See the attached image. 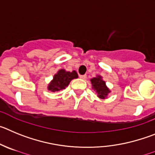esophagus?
I'll return each instance as SVG.
<instances>
[{
  "mask_svg": "<svg viewBox=\"0 0 155 155\" xmlns=\"http://www.w3.org/2000/svg\"><path fill=\"white\" fill-rule=\"evenodd\" d=\"M79 77H80L82 79H86V75H81V76H79Z\"/></svg>",
  "mask_w": 155,
  "mask_h": 155,
  "instance_id": "esophagus-1",
  "label": "esophagus"
}]
</instances>
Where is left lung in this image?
Wrapping results in <instances>:
<instances>
[{
  "label": "left lung",
  "mask_w": 155,
  "mask_h": 155,
  "mask_svg": "<svg viewBox=\"0 0 155 155\" xmlns=\"http://www.w3.org/2000/svg\"><path fill=\"white\" fill-rule=\"evenodd\" d=\"M92 84V89L97 93V97L100 99L107 98V96L110 93V90L106 85V82L103 79V77L97 75L96 77L90 79Z\"/></svg>",
  "instance_id": "1"
}]
</instances>
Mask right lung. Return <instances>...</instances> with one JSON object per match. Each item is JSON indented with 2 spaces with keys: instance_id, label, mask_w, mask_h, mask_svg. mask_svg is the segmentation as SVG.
<instances>
[{
  "instance_id": "obj_1",
  "label": "right lung",
  "mask_w": 155,
  "mask_h": 155,
  "mask_svg": "<svg viewBox=\"0 0 155 155\" xmlns=\"http://www.w3.org/2000/svg\"><path fill=\"white\" fill-rule=\"evenodd\" d=\"M77 78L78 74L75 70L68 72L65 69H61L54 75L53 79L48 83L47 89L51 92L60 91L67 87L72 79Z\"/></svg>"
}]
</instances>
